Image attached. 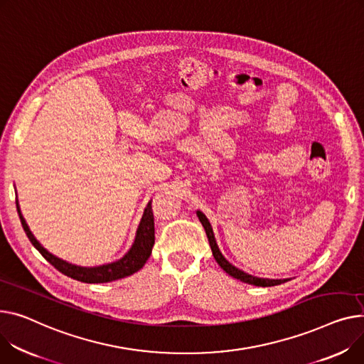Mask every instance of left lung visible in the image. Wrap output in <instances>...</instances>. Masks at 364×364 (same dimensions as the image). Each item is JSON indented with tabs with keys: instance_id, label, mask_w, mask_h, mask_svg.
<instances>
[{
	"instance_id": "8db88e82",
	"label": "left lung",
	"mask_w": 364,
	"mask_h": 364,
	"mask_svg": "<svg viewBox=\"0 0 364 364\" xmlns=\"http://www.w3.org/2000/svg\"><path fill=\"white\" fill-rule=\"evenodd\" d=\"M196 213H198L199 220H200V223H202V225H203V228H205V231H206V235H208V240H209V245H210V249H212V255H213L216 263L220 264L221 268H223L228 275H231V277L235 278V279L243 281V282H246V284L256 285V287H274V285H279V284H282V282H285V281H289V279L257 278V277L249 275V274L243 272L241 269L235 268L234 264H231V263L223 256V253L220 252V249H218L216 240H215V235H213V231H212V227H210V224H209V221H208V218H206L200 210H198Z\"/></svg>"
}]
</instances>
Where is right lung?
Instances as JSON below:
<instances>
[{"instance_id":"1","label":"right lung","mask_w":364,"mask_h":364,"mask_svg":"<svg viewBox=\"0 0 364 364\" xmlns=\"http://www.w3.org/2000/svg\"><path fill=\"white\" fill-rule=\"evenodd\" d=\"M17 212L20 216V223L23 225L24 232H26L28 238L31 240V243L36 247V250L50 262L57 271L61 274L77 279L82 282L87 284H102V282H111L115 279L126 278L129 275H133L139 269H141L144 263L149 259L152 253V247L155 245V223H154V212H152V200L148 203V206L144 208L143 216L140 220V224L136 231V238L134 243L130 247V250L121 257L119 260H115L112 263L101 264V266H95V268H83V266H76L71 264L54 255H51L46 249L41 246L39 241L35 238L32 231L29 230L26 221L20 212L18 202L16 200Z\"/></svg>"}]
</instances>
